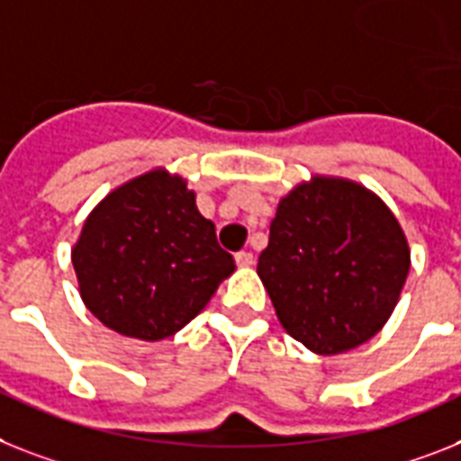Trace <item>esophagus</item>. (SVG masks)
<instances>
[{
  "instance_id": "1",
  "label": "esophagus",
  "mask_w": 461,
  "mask_h": 461,
  "mask_svg": "<svg viewBox=\"0 0 461 461\" xmlns=\"http://www.w3.org/2000/svg\"><path fill=\"white\" fill-rule=\"evenodd\" d=\"M235 261H238V266H242V268H247V266H252L254 264V254L252 252H238L235 254Z\"/></svg>"
}]
</instances>
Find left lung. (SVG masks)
<instances>
[{"instance_id":"left-lung-1","label":"left lung","mask_w":461,"mask_h":461,"mask_svg":"<svg viewBox=\"0 0 461 461\" xmlns=\"http://www.w3.org/2000/svg\"><path fill=\"white\" fill-rule=\"evenodd\" d=\"M408 271V240L391 209L363 185L322 176L280 200L257 264L287 334L321 356L372 339Z\"/></svg>"}]
</instances>
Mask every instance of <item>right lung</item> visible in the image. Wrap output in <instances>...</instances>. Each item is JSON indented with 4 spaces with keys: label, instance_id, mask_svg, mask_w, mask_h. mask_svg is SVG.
Listing matches in <instances>:
<instances>
[{
    "label": "right lung",
    "instance_id": "1",
    "mask_svg": "<svg viewBox=\"0 0 461 461\" xmlns=\"http://www.w3.org/2000/svg\"><path fill=\"white\" fill-rule=\"evenodd\" d=\"M72 266L91 313L143 341L176 334L235 271L195 193L162 169L120 185L91 212Z\"/></svg>",
    "mask_w": 461,
    "mask_h": 461
}]
</instances>
